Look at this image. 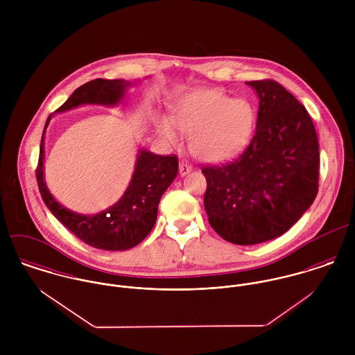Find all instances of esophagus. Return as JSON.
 I'll return each instance as SVG.
<instances>
[{
    "mask_svg": "<svg viewBox=\"0 0 355 355\" xmlns=\"http://www.w3.org/2000/svg\"><path fill=\"white\" fill-rule=\"evenodd\" d=\"M191 171H193V166H191L190 162H187V161H180V164H179V173H180V176H186V175L190 173Z\"/></svg>",
    "mask_w": 355,
    "mask_h": 355,
    "instance_id": "34e87169",
    "label": "esophagus"
}]
</instances>
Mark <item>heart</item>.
Here are the masks:
<instances>
[{"mask_svg":"<svg viewBox=\"0 0 355 355\" xmlns=\"http://www.w3.org/2000/svg\"><path fill=\"white\" fill-rule=\"evenodd\" d=\"M255 121V110L248 100H234L216 89H198L179 98L173 117L159 116L157 130L172 146L182 144L183 133L198 159L223 162L249 146Z\"/></svg>","mask_w":355,"mask_h":355,"instance_id":"heart-1","label":"heart"}]
</instances>
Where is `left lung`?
Returning <instances> with one entry per match:
<instances>
[{
    "instance_id": "8db88e82",
    "label": "left lung",
    "mask_w": 355,
    "mask_h": 355,
    "mask_svg": "<svg viewBox=\"0 0 355 355\" xmlns=\"http://www.w3.org/2000/svg\"><path fill=\"white\" fill-rule=\"evenodd\" d=\"M259 100L253 139L243 154L207 166L203 197L211 228L250 246L287 232L318 191V139L302 103L275 80L246 82Z\"/></svg>"
}]
</instances>
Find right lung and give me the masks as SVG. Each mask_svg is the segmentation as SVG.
I'll return each instance as SVG.
<instances>
[{
	"mask_svg": "<svg viewBox=\"0 0 355 355\" xmlns=\"http://www.w3.org/2000/svg\"><path fill=\"white\" fill-rule=\"evenodd\" d=\"M137 80L96 79L78 87L55 113H62L83 105L116 106L124 100L128 89ZM46 120L37 168V180L42 200L53 216L85 243L110 252L128 250L139 245L153 230L158 203L178 175L176 155H158L139 149L135 169L121 198L96 214H82L67 209L51 196L45 182V134L51 123Z\"/></svg>",
	"mask_w": 355,
	"mask_h": 355,
	"instance_id": "right-lung-1",
	"label": "right lung"
}]
</instances>
